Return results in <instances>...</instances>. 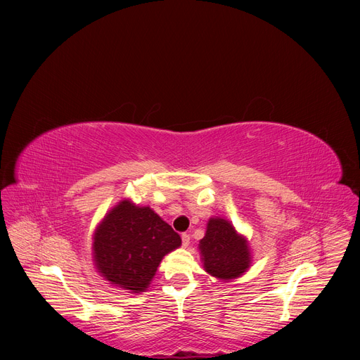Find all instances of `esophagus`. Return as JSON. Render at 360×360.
Here are the masks:
<instances>
[{
	"label": "esophagus",
	"instance_id": "1",
	"mask_svg": "<svg viewBox=\"0 0 360 360\" xmlns=\"http://www.w3.org/2000/svg\"><path fill=\"white\" fill-rule=\"evenodd\" d=\"M181 238H182V247H184V248H186L188 245H190V235H188V233H184Z\"/></svg>",
	"mask_w": 360,
	"mask_h": 360
}]
</instances>
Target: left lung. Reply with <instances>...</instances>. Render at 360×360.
Instances as JSON below:
<instances>
[{"label": "left lung", "mask_w": 360, "mask_h": 360, "mask_svg": "<svg viewBox=\"0 0 360 360\" xmlns=\"http://www.w3.org/2000/svg\"><path fill=\"white\" fill-rule=\"evenodd\" d=\"M198 251L204 270L224 283L242 277L252 264L247 236L239 233L232 221L224 217L209 219Z\"/></svg>", "instance_id": "left-lung-1"}]
</instances>
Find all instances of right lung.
Masks as SVG:
<instances>
[{
    "instance_id": "obj_1",
    "label": "right lung",
    "mask_w": 360,
    "mask_h": 360,
    "mask_svg": "<svg viewBox=\"0 0 360 360\" xmlns=\"http://www.w3.org/2000/svg\"><path fill=\"white\" fill-rule=\"evenodd\" d=\"M181 243V236L153 209L124 198L94 229L93 264L110 286L132 295L143 293L163 257Z\"/></svg>"
}]
</instances>
